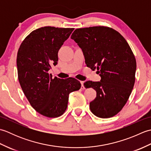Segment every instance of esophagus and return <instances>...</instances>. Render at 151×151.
Returning <instances> with one entry per match:
<instances>
[{"instance_id": "esophagus-1", "label": "esophagus", "mask_w": 151, "mask_h": 151, "mask_svg": "<svg viewBox=\"0 0 151 151\" xmlns=\"http://www.w3.org/2000/svg\"><path fill=\"white\" fill-rule=\"evenodd\" d=\"M81 89H85V87H84V82H83V81H81Z\"/></svg>"}]
</instances>
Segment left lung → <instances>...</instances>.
<instances>
[{
	"label": "left lung",
	"instance_id": "1",
	"mask_svg": "<svg viewBox=\"0 0 151 151\" xmlns=\"http://www.w3.org/2000/svg\"><path fill=\"white\" fill-rule=\"evenodd\" d=\"M81 48L87 67L97 69L99 82H86L97 97L89 103L97 117L114 116L123 108L135 83L136 61L127 41L117 31L106 27L78 28L71 37Z\"/></svg>",
	"mask_w": 151,
	"mask_h": 151
}]
</instances>
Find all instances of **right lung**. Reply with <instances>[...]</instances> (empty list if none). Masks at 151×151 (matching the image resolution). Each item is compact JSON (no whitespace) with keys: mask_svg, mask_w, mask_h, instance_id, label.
<instances>
[{"mask_svg":"<svg viewBox=\"0 0 151 151\" xmlns=\"http://www.w3.org/2000/svg\"><path fill=\"white\" fill-rule=\"evenodd\" d=\"M74 28L41 27L23 40L17 56L19 84L30 105L47 117H58L65 111L70 93L81 87L74 78H52L49 70L58 63V52Z\"/></svg>","mask_w":151,"mask_h":151,"instance_id":"1","label":"right lung"}]
</instances>
